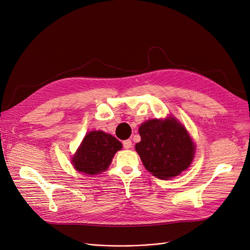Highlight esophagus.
I'll list each match as a JSON object with an SVG mask.
<instances>
[{"mask_svg":"<svg viewBox=\"0 0 250 250\" xmlns=\"http://www.w3.org/2000/svg\"><path fill=\"white\" fill-rule=\"evenodd\" d=\"M123 146H124L125 149H129L132 146V143H131L130 140H126V141L123 142Z\"/></svg>","mask_w":250,"mask_h":250,"instance_id":"obj_1","label":"esophagus"}]
</instances>
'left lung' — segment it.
Segmentation results:
<instances>
[{"label":"left lung","mask_w":250,"mask_h":250,"mask_svg":"<svg viewBox=\"0 0 250 250\" xmlns=\"http://www.w3.org/2000/svg\"><path fill=\"white\" fill-rule=\"evenodd\" d=\"M141 142L135 145L145 168L161 179L178 175L191 165L194 144L175 119L150 120L139 128Z\"/></svg>","instance_id":"1"}]
</instances>
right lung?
<instances>
[{
    "mask_svg": "<svg viewBox=\"0 0 250 250\" xmlns=\"http://www.w3.org/2000/svg\"><path fill=\"white\" fill-rule=\"evenodd\" d=\"M122 149L115 137L103 131H90L73 157V165L79 172L95 175L106 170L113 155Z\"/></svg>",
    "mask_w": 250,
    "mask_h": 250,
    "instance_id": "right-lung-1",
    "label": "right lung"
}]
</instances>
